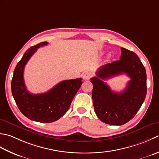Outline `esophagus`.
I'll use <instances>...</instances> for the list:
<instances>
[{"instance_id": "1", "label": "esophagus", "mask_w": 159, "mask_h": 159, "mask_svg": "<svg viewBox=\"0 0 159 159\" xmlns=\"http://www.w3.org/2000/svg\"><path fill=\"white\" fill-rule=\"evenodd\" d=\"M93 76V74L90 72H86L84 74L83 78L84 80H89Z\"/></svg>"}]
</instances>
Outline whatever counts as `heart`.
<instances>
[{
  "mask_svg": "<svg viewBox=\"0 0 159 159\" xmlns=\"http://www.w3.org/2000/svg\"><path fill=\"white\" fill-rule=\"evenodd\" d=\"M111 57V56H108V57Z\"/></svg>",
  "mask_w": 159,
  "mask_h": 159,
  "instance_id": "heart-1",
  "label": "heart"
}]
</instances>
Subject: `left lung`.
<instances>
[{
    "instance_id": "8db88e82",
    "label": "left lung",
    "mask_w": 159,
    "mask_h": 159,
    "mask_svg": "<svg viewBox=\"0 0 159 159\" xmlns=\"http://www.w3.org/2000/svg\"><path fill=\"white\" fill-rule=\"evenodd\" d=\"M120 60L101 66L97 77L90 79L92 98L97 116L107 124L121 125L134 117L143 103L147 93L145 69L133 51L121 48ZM125 73L131 78L121 93L112 92L102 79Z\"/></svg>"
}]
</instances>
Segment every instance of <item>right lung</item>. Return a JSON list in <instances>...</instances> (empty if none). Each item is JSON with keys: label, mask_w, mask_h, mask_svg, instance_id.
<instances>
[{"label": "right lung", "mask_w": 159, "mask_h": 159, "mask_svg": "<svg viewBox=\"0 0 159 159\" xmlns=\"http://www.w3.org/2000/svg\"><path fill=\"white\" fill-rule=\"evenodd\" d=\"M47 44L43 42L26 51L11 80V93L19 110L28 119L41 123L56 121L65 114L82 84V78L64 80L47 93L34 95L28 91L24 82L25 66L38 48Z\"/></svg>", "instance_id": "add662e5"}]
</instances>
